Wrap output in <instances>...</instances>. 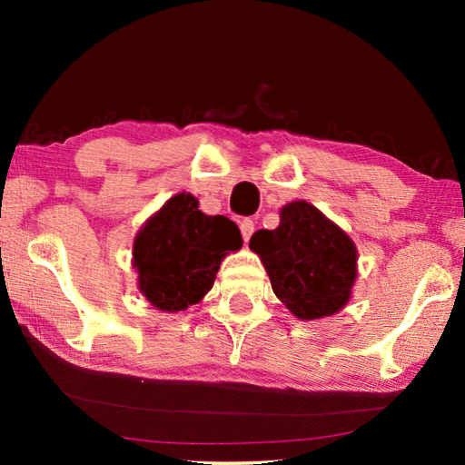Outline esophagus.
Here are the masks:
<instances>
[{
    "label": "esophagus",
    "mask_w": 465,
    "mask_h": 465,
    "mask_svg": "<svg viewBox=\"0 0 465 465\" xmlns=\"http://www.w3.org/2000/svg\"><path fill=\"white\" fill-rule=\"evenodd\" d=\"M240 232H242L243 242H248L252 238V233H254V222H252L250 217L242 219V222H240Z\"/></svg>",
    "instance_id": "esophagus-1"
}]
</instances>
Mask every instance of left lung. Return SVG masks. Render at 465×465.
I'll return each mask as SVG.
<instances>
[{
  "instance_id": "1",
  "label": "left lung",
  "mask_w": 465,
  "mask_h": 465,
  "mask_svg": "<svg viewBox=\"0 0 465 465\" xmlns=\"http://www.w3.org/2000/svg\"><path fill=\"white\" fill-rule=\"evenodd\" d=\"M250 248L261 256L272 291L293 316H332L349 302L357 277V248L313 204H285L277 230H258Z\"/></svg>"
}]
</instances>
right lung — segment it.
<instances>
[{
    "label": "right lung",
    "mask_w": 465,
    "mask_h": 465,
    "mask_svg": "<svg viewBox=\"0 0 465 465\" xmlns=\"http://www.w3.org/2000/svg\"><path fill=\"white\" fill-rule=\"evenodd\" d=\"M240 246L232 219L201 213L193 194L172 196L149 217L133 246L141 293L157 310H186L213 287L222 258Z\"/></svg>",
    "instance_id": "add662e5"
}]
</instances>
